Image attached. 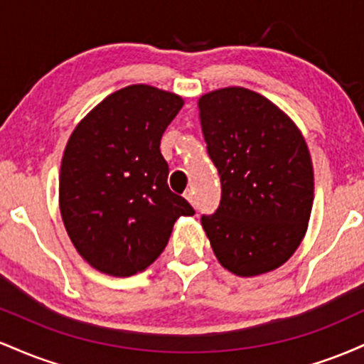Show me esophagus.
<instances>
[{
	"label": "esophagus",
	"mask_w": 364,
	"mask_h": 364,
	"mask_svg": "<svg viewBox=\"0 0 364 364\" xmlns=\"http://www.w3.org/2000/svg\"><path fill=\"white\" fill-rule=\"evenodd\" d=\"M185 198L188 200V202L191 203V205L196 207V200H195V193H193V190H186V191H185Z\"/></svg>",
	"instance_id": "obj_1"
}]
</instances>
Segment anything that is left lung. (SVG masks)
<instances>
[{"mask_svg": "<svg viewBox=\"0 0 364 364\" xmlns=\"http://www.w3.org/2000/svg\"><path fill=\"white\" fill-rule=\"evenodd\" d=\"M198 111L223 188L215 214L202 215L217 260L240 277L279 269L301 245L311 215L315 181L303 133L245 87L203 94Z\"/></svg>", "mask_w": 364, "mask_h": 364, "instance_id": "left-lung-1", "label": "left lung"}]
</instances>
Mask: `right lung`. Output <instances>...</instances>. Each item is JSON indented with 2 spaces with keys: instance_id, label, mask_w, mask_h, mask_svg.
Masks as SVG:
<instances>
[{
  "instance_id": "obj_1",
  "label": "right lung",
  "mask_w": 364,
  "mask_h": 364,
  "mask_svg": "<svg viewBox=\"0 0 364 364\" xmlns=\"http://www.w3.org/2000/svg\"><path fill=\"white\" fill-rule=\"evenodd\" d=\"M183 97L136 83L107 95L70 135L60 171V210L80 257L129 277L164 252L173 225L195 210L169 190L161 139Z\"/></svg>"
}]
</instances>
